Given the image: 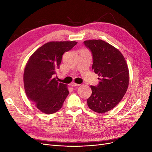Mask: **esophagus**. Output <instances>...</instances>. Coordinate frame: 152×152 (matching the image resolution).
Instances as JSON below:
<instances>
[{"label":"esophagus","mask_w":152,"mask_h":152,"mask_svg":"<svg viewBox=\"0 0 152 152\" xmlns=\"http://www.w3.org/2000/svg\"><path fill=\"white\" fill-rule=\"evenodd\" d=\"M71 86L75 87V86H80V84H76V83H75V82H72V83H71Z\"/></svg>","instance_id":"1"}]
</instances>
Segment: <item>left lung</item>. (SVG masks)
I'll return each mask as SVG.
<instances>
[{
    "label": "left lung",
    "mask_w": 152,
    "mask_h": 152,
    "mask_svg": "<svg viewBox=\"0 0 152 152\" xmlns=\"http://www.w3.org/2000/svg\"><path fill=\"white\" fill-rule=\"evenodd\" d=\"M84 43L93 54L92 70L99 77L98 85L91 86L92 94L87 99V105L95 112H107L119 103L127 90V64L118 49L105 41L93 39Z\"/></svg>",
    "instance_id": "8db88e82"
}]
</instances>
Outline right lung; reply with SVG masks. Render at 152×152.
Wrapping results in <instances>:
<instances>
[{
    "mask_svg": "<svg viewBox=\"0 0 152 152\" xmlns=\"http://www.w3.org/2000/svg\"><path fill=\"white\" fill-rule=\"evenodd\" d=\"M77 44L75 41L49 42L32 54L26 65L23 82L27 97L41 112H58L69 94L67 85L54 78L62 56Z\"/></svg>",
    "mask_w": 152,
    "mask_h": 152,
    "instance_id": "1",
    "label": "right lung"
}]
</instances>
